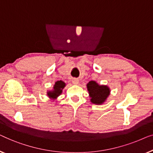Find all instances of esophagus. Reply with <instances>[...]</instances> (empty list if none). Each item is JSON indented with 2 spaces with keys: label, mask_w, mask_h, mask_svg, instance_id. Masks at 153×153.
Segmentation results:
<instances>
[{
  "label": "esophagus",
  "mask_w": 153,
  "mask_h": 153,
  "mask_svg": "<svg viewBox=\"0 0 153 153\" xmlns=\"http://www.w3.org/2000/svg\"><path fill=\"white\" fill-rule=\"evenodd\" d=\"M72 82L74 84H76V85H77V84L79 83V79H77V78H74L72 79Z\"/></svg>",
  "instance_id": "1"
}]
</instances>
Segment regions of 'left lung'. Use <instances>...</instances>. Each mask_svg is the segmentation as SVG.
<instances>
[{
	"label": "left lung",
	"mask_w": 153,
	"mask_h": 153,
	"mask_svg": "<svg viewBox=\"0 0 153 153\" xmlns=\"http://www.w3.org/2000/svg\"><path fill=\"white\" fill-rule=\"evenodd\" d=\"M91 101L94 104H102L109 95V89L107 86L98 85L95 81H90L87 84Z\"/></svg>",
	"instance_id": "left-lung-1"
}]
</instances>
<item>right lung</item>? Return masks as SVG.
Here are the masks:
<instances>
[{
    "label": "right lung",
    "instance_id": "right-lung-1",
    "mask_svg": "<svg viewBox=\"0 0 153 153\" xmlns=\"http://www.w3.org/2000/svg\"><path fill=\"white\" fill-rule=\"evenodd\" d=\"M65 87V83L62 80L57 81L55 82V85H54V90L53 91H50L48 93V96L49 97L55 98H57L59 94H61L62 89Z\"/></svg>",
    "mask_w": 153,
    "mask_h": 153
}]
</instances>
